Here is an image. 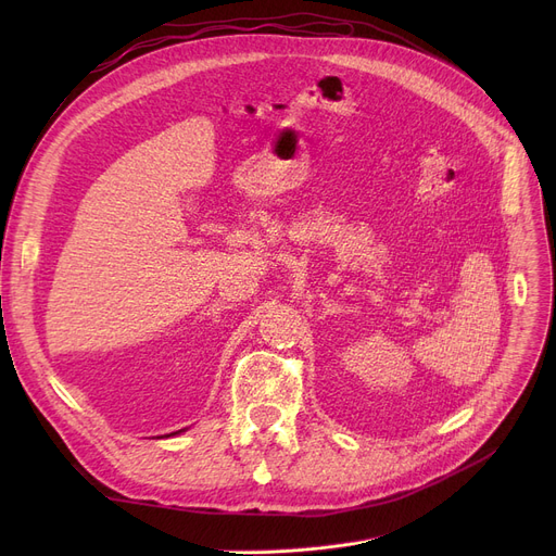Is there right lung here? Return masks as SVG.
<instances>
[{
    "label": "right lung",
    "instance_id": "right-lung-1",
    "mask_svg": "<svg viewBox=\"0 0 556 556\" xmlns=\"http://www.w3.org/2000/svg\"><path fill=\"white\" fill-rule=\"evenodd\" d=\"M180 432H185V430H178V432H170V434H180ZM170 434H166V437H170Z\"/></svg>",
    "mask_w": 556,
    "mask_h": 556
}]
</instances>
